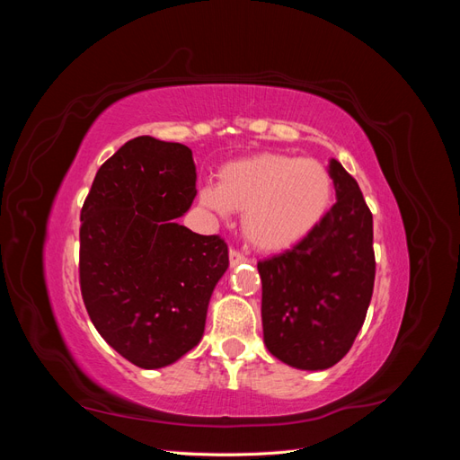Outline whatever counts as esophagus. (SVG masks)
<instances>
[{
    "instance_id": "obj_1",
    "label": "esophagus",
    "mask_w": 460,
    "mask_h": 460,
    "mask_svg": "<svg viewBox=\"0 0 460 460\" xmlns=\"http://www.w3.org/2000/svg\"><path fill=\"white\" fill-rule=\"evenodd\" d=\"M228 257H230V267H232V269H234V267H238V264H242V262H245V261H247L240 252H235V249H230Z\"/></svg>"
}]
</instances>
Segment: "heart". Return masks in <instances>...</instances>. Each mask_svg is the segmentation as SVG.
Segmentation results:
<instances>
[{
  "label": "heart",
  "instance_id": "b5f03b06",
  "mask_svg": "<svg viewBox=\"0 0 460 460\" xmlns=\"http://www.w3.org/2000/svg\"><path fill=\"white\" fill-rule=\"evenodd\" d=\"M199 205L226 220L243 213L242 230L261 252H284L301 243L320 226L333 201V180L323 163L286 153L230 161L218 184L198 191Z\"/></svg>",
  "mask_w": 460,
  "mask_h": 460
}]
</instances>
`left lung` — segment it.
<instances>
[{
  "mask_svg": "<svg viewBox=\"0 0 460 460\" xmlns=\"http://www.w3.org/2000/svg\"><path fill=\"white\" fill-rule=\"evenodd\" d=\"M328 171L336 203L326 218L301 243L257 262L264 345L299 370L340 363L363 328L374 289L370 208L338 159Z\"/></svg>",
  "mask_w": 460,
  "mask_h": 460,
  "instance_id": "1",
  "label": "left lung"
}]
</instances>
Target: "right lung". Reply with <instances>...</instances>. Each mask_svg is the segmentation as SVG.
<instances>
[{
	"mask_svg": "<svg viewBox=\"0 0 460 460\" xmlns=\"http://www.w3.org/2000/svg\"><path fill=\"white\" fill-rule=\"evenodd\" d=\"M182 144L140 136L97 171L80 213V289L100 336L132 365L169 367L205 332L228 269L218 235L178 225L196 198Z\"/></svg>",
	"mask_w": 460,
	"mask_h": 460,
	"instance_id": "right-lung-1",
	"label": "right lung"
}]
</instances>
